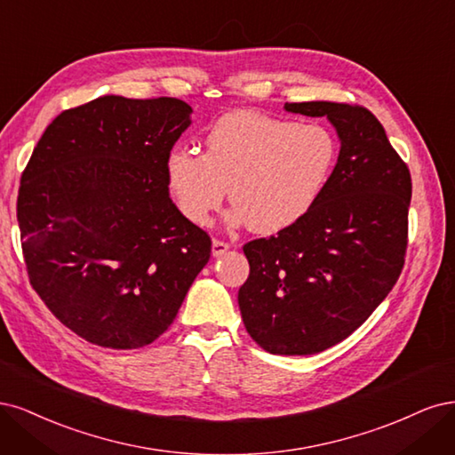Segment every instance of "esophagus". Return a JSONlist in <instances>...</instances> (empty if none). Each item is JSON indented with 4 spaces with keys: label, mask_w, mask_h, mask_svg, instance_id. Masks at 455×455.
<instances>
[{
    "label": "esophagus",
    "mask_w": 455,
    "mask_h": 455,
    "mask_svg": "<svg viewBox=\"0 0 455 455\" xmlns=\"http://www.w3.org/2000/svg\"><path fill=\"white\" fill-rule=\"evenodd\" d=\"M230 249V245L227 242H221V240H213L212 242V255L213 257H223L227 255V251Z\"/></svg>",
    "instance_id": "34e87169"
}]
</instances>
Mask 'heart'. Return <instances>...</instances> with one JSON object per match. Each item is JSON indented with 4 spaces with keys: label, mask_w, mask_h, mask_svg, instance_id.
<instances>
[{
    "label": "heart",
    "mask_w": 455,
    "mask_h": 455,
    "mask_svg": "<svg viewBox=\"0 0 455 455\" xmlns=\"http://www.w3.org/2000/svg\"><path fill=\"white\" fill-rule=\"evenodd\" d=\"M206 151L173 148L164 181L180 213L206 227L227 193L228 227L277 234L300 223L323 196L339 143L319 124H297L259 111L223 115L206 134Z\"/></svg>",
    "instance_id": "b5f03b06"
}]
</instances>
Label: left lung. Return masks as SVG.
<instances>
[{"label":"left lung","mask_w":455,"mask_h":455,"mask_svg":"<svg viewBox=\"0 0 455 455\" xmlns=\"http://www.w3.org/2000/svg\"><path fill=\"white\" fill-rule=\"evenodd\" d=\"M283 109L327 116L340 153L323 196L300 223L243 245L249 277L238 304L262 349L312 355L347 339L397 283L412 181L369 109L334 101Z\"/></svg>","instance_id":"obj_1"}]
</instances>
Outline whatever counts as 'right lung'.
Masks as SVG:
<instances>
[{"mask_svg": "<svg viewBox=\"0 0 455 455\" xmlns=\"http://www.w3.org/2000/svg\"><path fill=\"white\" fill-rule=\"evenodd\" d=\"M178 98L106 94L43 132L19 190L28 275L86 342L136 349L178 315L212 240L175 208L164 160L190 126Z\"/></svg>", "mask_w": 455, "mask_h": 455, "instance_id": "right-lung-1", "label": "right lung"}]
</instances>
